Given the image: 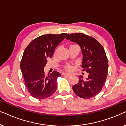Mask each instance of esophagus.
Returning a JSON list of instances; mask_svg holds the SVG:
<instances>
[{
	"label": "esophagus",
	"mask_w": 126,
	"mask_h": 126,
	"mask_svg": "<svg viewBox=\"0 0 126 126\" xmlns=\"http://www.w3.org/2000/svg\"><path fill=\"white\" fill-rule=\"evenodd\" d=\"M63 75L64 76H70V74L68 73H63Z\"/></svg>",
	"instance_id": "1"
}]
</instances>
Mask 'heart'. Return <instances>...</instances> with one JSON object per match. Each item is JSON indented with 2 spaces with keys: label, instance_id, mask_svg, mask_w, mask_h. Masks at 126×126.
<instances>
[{
  "label": "heart",
  "instance_id": "heart-1",
  "mask_svg": "<svg viewBox=\"0 0 126 126\" xmlns=\"http://www.w3.org/2000/svg\"><path fill=\"white\" fill-rule=\"evenodd\" d=\"M66 69L68 70H71V69H72V68L70 66H68L66 67Z\"/></svg>",
  "mask_w": 126,
  "mask_h": 126
}]
</instances>
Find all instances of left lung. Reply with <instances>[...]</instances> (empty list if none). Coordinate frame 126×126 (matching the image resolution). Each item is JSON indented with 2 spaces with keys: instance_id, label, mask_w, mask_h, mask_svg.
I'll use <instances>...</instances> for the list:
<instances>
[{
  "instance_id": "8db88e82",
  "label": "left lung",
  "mask_w": 126,
  "mask_h": 126,
  "mask_svg": "<svg viewBox=\"0 0 126 126\" xmlns=\"http://www.w3.org/2000/svg\"><path fill=\"white\" fill-rule=\"evenodd\" d=\"M66 39L80 47L82 71L88 73L86 80H84L82 76H79L78 83L74 85L72 89L79 97L90 99L100 92L106 82L108 68L106 52L96 39L84 34H70Z\"/></svg>"
}]
</instances>
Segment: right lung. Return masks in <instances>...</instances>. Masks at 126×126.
Wrapping results in <instances>:
<instances>
[{
  "label": "right lung",
  "instance_id": "1",
  "mask_svg": "<svg viewBox=\"0 0 126 126\" xmlns=\"http://www.w3.org/2000/svg\"><path fill=\"white\" fill-rule=\"evenodd\" d=\"M68 34H48L32 41L24 51L20 62L25 85L31 95L38 99L47 98L56 92L60 73L54 71L46 76L44 71L47 59L52 57L57 46Z\"/></svg>",
  "mask_w": 126,
  "mask_h": 126
}]
</instances>
